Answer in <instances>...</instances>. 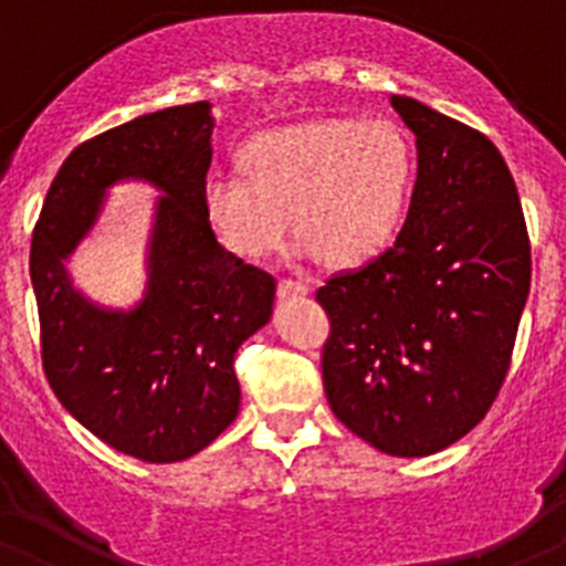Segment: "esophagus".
<instances>
[{
    "label": "esophagus",
    "mask_w": 566,
    "mask_h": 566,
    "mask_svg": "<svg viewBox=\"0 0 566 566\" xmlns=\"http://www.w3.org/2000/svg\"><path fill=\"white\" fill-rule=\"evenodd\" d=\"M277 294L280 300H289V297H306L308 294V283H303V280H280L277 286Z\"/></svg>",
    "instance_id": "1"
}]
</instances>
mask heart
Here are the masks:
<instances>
[{"mask_svg":"<svg viewBox=\"0 0 566 566\" xmlns=\"http://www.w3.org/2000/svg\"><path fill=\"white\" fill-rule=\"evenodd\" d=\"M240 169L203 184V214L229 252H277L292 218L303 247L352 269L382 254L402 229L417 158L388 118H326L254 135L240 149Z\"/></svg>","mask_w":566,"mask_h":566,"instance_id":"b5f03b06","label":"heart"}]
</instances>
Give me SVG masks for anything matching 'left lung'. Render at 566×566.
<instances>
[{"label":"left lung","mask_w":566,"mask_h":566,"mask_svg":"<svg viewBox=\"0 0 566 566\" xmlns=\"http://www.w3.org/2000/svg\"><path fill=\"white\" fill-rule=\"evenodd\" d=\"M417 184L394 247L317 289L332 319L334 417L391 457H431L476 428L510 368L530 294L516 181L488 135L408 96Z\"/></svg>","instance_id":"left-lung-1"}]
</instances>
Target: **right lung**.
I'll list each match as a JSON object with an SVG mask.
<instances>
[{
  "label": "right lung",
  "mask_w": 566,
  "mask_h": 566,
  "mask_svg": "<svg viewBox=\"0 0 566 566\" xmlns=\"http://www.w3.org/2000/svg\"><path fill=\"white\" fill-rule=\"evenodd\" d=\"M212 127V104L195 102L84 142L50 184L30 243L50 388L93 437L153 464L195 457L234 422V354L274 306L272 274L227 252L203 214ZM122 180L163 195L145 297L107 310L72 286L66 260Z\"/></svg>",
  "instance_id": "add662e5"
}]
</instances>
